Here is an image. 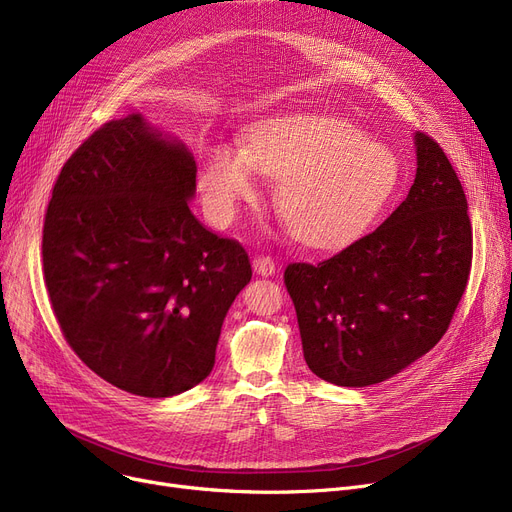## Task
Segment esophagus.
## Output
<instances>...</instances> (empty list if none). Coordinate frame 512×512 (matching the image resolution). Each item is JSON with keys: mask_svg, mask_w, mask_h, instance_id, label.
I'll return each instance as SVG.
<instances>
[{"mask_svg": "<svg viewBox=\"0 0 512 512\" xmlns=\"http://www.w3.org/2000/svg\"><path fill=\"white\" fill-rule=\"evenodd\" d=\"M253 270L259 276H272V274H276V261L272 255H255Z\"/></svg>", "mask_w": 512, "mask_h": 512, "instance_id": "1", "label": "esophagus"}]
</instances>
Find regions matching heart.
<instances>
[{
	"mask_svg": "<svg viewBox=\"0 0 512 512\" xmlns=\"http://www.w3.org/2000/svg\"><path fill=\"white\" fill-rule=\"evenodd\" d=\"M259 172L282 178L276 203L305 245H346L378 218L400 182L394 153L367 141L351 122L324 114H286L247 134L245 151L207 147L199 186L213 220L230 222L257 191Z\"/></svg>",
	"mask_w": 512,
	"mask_h": 512,
	"instance_id": "1",
	"label": "heart"
}]
</instances>
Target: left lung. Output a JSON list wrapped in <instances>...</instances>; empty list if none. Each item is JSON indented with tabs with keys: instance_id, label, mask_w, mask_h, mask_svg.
<instances>
[{
	"instance_id": "obj_1",
	"label": "left lung",
	"mask_w": 512,
	"mask_h": 512,
	"mask_svg": "<svg viewBox=\"0 0 512 512\" xmlns=\"http://www.w3.org/2000/svg\"><path fill=\"white\" fill-rule=\"evenodd\" d=\"M415 145V182L382 226L284 270L305 361L330 384H380L432 351L467 288L473 228L461 180L429 134Z\"/></svg>"
}]
</instances>
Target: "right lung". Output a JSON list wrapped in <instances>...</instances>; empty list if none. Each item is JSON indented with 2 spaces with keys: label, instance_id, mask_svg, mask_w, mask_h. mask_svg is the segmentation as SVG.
I'll return each instance as SVG.
<instances>
[{
  "label": "right lung",
  "instance_id": "obj_1",
  "mask_svg": "<svg viewBox=\"0 0 512 512\" xmlns=\"http://www.w3.org/2000/svg\"><path fill=\"white\" fill-rule=\"evenodd\" d=\"M197 164L139 114L97 128L64 164L43 222L60 330L99 378L168 398L203 382L224 317L253 276L234 238L188 209Z\"/></svg>",
  "mask_w": 512,
  "mask_h": 512
}]
</instances>
